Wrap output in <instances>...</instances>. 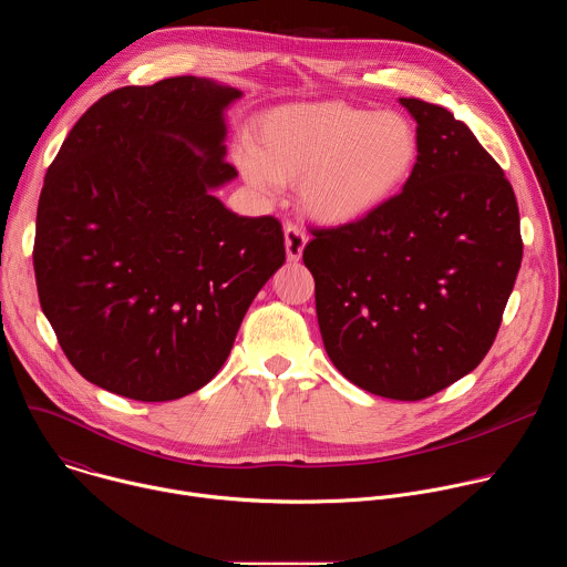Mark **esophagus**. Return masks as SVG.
Masks as SVG:
<instances>
[{"label":"esophagus","instance_id":"1","mask_svg":"<svg viewBox=\"0 0 567 567\" xmlns=\"http://www.w3.org/2000/svg\"><path fill=\"white\" fill-rule=\"evenodd\" d=\"M307 245V235L298 224H287L285 226V249H287V260L298 262L302 258Z\"/></svg>","mask_w":567,"mask_h":567}]
</instances>
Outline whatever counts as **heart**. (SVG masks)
I'll list each match as a JSON object with an SVG mask.
<instances>
[{"label": "heart", "instance_id": "heart-1", "mask_svg": "<svg viewBox=\"0 0 567 567\" xmlns=\"http://www.w3.org/2000/svg\"><path fill=\"white\" fill-rule=\"evenodd\" d=\"M420 130L396 110L343 101L296 103L267 112L239 164L260 186L300 184V202L320 224L346 226L390 204L417 171Z\"/></svg>", "mask_w": 567, "mask_h": 567}]
</instances>
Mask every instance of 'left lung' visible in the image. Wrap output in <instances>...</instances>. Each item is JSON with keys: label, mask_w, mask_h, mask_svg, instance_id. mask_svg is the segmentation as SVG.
<instances>
[{"label": "left lung", "mask_w": 567, "mask_h": 567, "mask_svg": "<svg viewBox=\"0 0 567 567\" xmlns=\"http://www.w3.org/2000/svg\"><path fill=\"white\" fill-rule=\"evenodd\" d=\"M417 121L411 182L370 217L311 228L320 337L337 370L388 399H426L480 365L514 289L523 237L512 184L455 116L399 99Z\"/></svg>", "instance_id": "left-lung-1"}]
</instances>
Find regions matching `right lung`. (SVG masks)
<instances>
[{
  "label": "right lung",
  "instance_id": "obj_1",
  "mask_svg": "<svg viewBox=\"0 0 567 567\" xmlns=\"http://www.w3.org/2000/svg\"><path fill=\"white\" fill-rule=\"evenodd\" d=\"M241 94L195 75L121 87L66 134L38 204L33 269L69 363L99 388L173 401L206 385L285 262L276 217L213 190L224 110Z\"/></svg>",
  "mask_w": 567,
  "mask_h": 567
}]
</instances>
